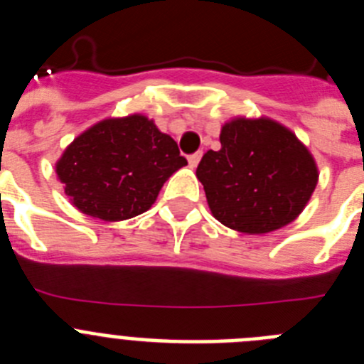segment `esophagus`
I'll return each instance as SVG.
<instances>
[{"label": "esophagus", "instance_id": "obj_1", "mask_svg": "<svg viewBox=\"0 0 364 364\" xmlns=\"http://www.w3.org/2000/svg\"><path fill=\"white\" fill-rule=\"evenodd\" d=\"M200 159H202V153H195V154H191V156H189V159H188L189 167H191V169H195V167L198 166V162H200Z\"/></svg>", "mask_w": 364, "mask_h": 364}]
</instances>
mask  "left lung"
Instances as JSON below:
<instances>
[{
    "mask_svg": "<svg viewBox=\"0 0 364 364\" xmlns=\"http://www.w3.org/2000/svg\"><path fill=\"white\" fill-rule=\"evenodd\" d=\"M211 215L230 230L264 235L294 222L319 180L314 154L268 117H235L220 127V149L197 167Z\"/></svg>",
    "mask_w": 364,
    "mask_h": 364,
    "instance_id": "left-lung-1",
    "label": "left lung"
}]
</instances>
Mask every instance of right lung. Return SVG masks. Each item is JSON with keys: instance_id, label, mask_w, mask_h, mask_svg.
<instances>
[{"instance_id": "obj_1", "label": "right lung", "mask_w": 364, "mask_h": 364, "mask_svg": "<svg viewBox=\"0 0 364 364\" xmlns=\"http://www.w3.org/2000/svg\"><path fill=\"white\" fill-rule=\"evenodd\" d=\"M188 166L154 120L133 112L87 127L65 147L56 176L83 215L120 222L146 213L173 173Z\"/></svg>"}]
</instances>
